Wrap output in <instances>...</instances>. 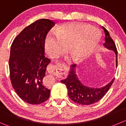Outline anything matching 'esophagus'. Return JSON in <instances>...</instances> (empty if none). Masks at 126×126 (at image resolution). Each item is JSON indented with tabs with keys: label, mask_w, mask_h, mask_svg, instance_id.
I'll return each instance as SVG.
<instances>
[{
	"label": "esophagus",
	"mask_w": 126,
	"mask_h": 126,
	"mask_svg": "<svg viewBox=\"0 0 126 126\" xmlns=\"http://www.w3.org/2000/svg\"><path fill=\"white\" fill-rule=\"evenodd\" d=\"M66 71V67L62 64H58L57 65L50 64L47 68V71L50 74H54L57 76H62L64 75Z\"/></svg>",
	"instance_id": "obj_1"
}]
</instances>
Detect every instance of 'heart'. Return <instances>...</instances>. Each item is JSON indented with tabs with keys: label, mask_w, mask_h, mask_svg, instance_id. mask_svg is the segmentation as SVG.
I'll use <instances>...</instances> for the list:
<instances>
[{
	"label": "heart",
	"mask_w": 126,
	"mask_h": 126,
	"mask_svg": "<svg viewBox=\"0 0 126 126\" xmlns=\"http://www.w3.org/2000/svg\"><path fill=\"white\" fill-rule=\"evenodd\" d=\"M54 32L55 36L49 35L45 41L46 51L51 58L59 56L66 47V51L74 60H81L94 50L101 38L97 28L84 23H66Z\"/></svg>",
	"instance_id": "obj_1"
}]
</instances>
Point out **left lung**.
I'll return each instance as SVG.
<instances>
[{
  "instance_id": "8db88e82",
  "label": "left lung",
  "mask_w": 126,
  "mask_h": 126,
  "mask_svg": "<svg viewBox=\"0 0 126 126\" xmlns=\"http://www.w3.org/2000/svg\"><path fill=\"white\" fill-rule=\"evenodd\" d=\"M105 34V43L103 47L109 50H112L116 55V66H117V51L116 45L111 38L108 30L102 27ZM76 64L70 66L69 74L65 79L61 82L66 85L68 90V96L73 101L83 105H90L99 101L106 94L113 83L114 78L101 88H94L83 84L76 74Z\"/></svg>"
}]
</instances>
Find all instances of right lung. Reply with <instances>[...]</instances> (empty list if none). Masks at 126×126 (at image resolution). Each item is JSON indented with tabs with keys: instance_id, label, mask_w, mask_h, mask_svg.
Returning <instances> with one entry per match:
<instances>
[{
	"instance_id": "1",
	"label": "right lung",
	"mask_w": 126,
	"mask_h": 126,
	"mask_svg": "<svg viewBox=\"0 0 126 126\" xmlns=\"http://www.w3.org/2000/svg\"><path fill=\"white\" fill-rule=\"evenodd\" d=\"M55 22L40 19L23 29L10 48L9 70L14 90L23 101L39 104L50 97V90L43 85L50 60L45 56V40Z\"/></svg>"
}]
</instances>
